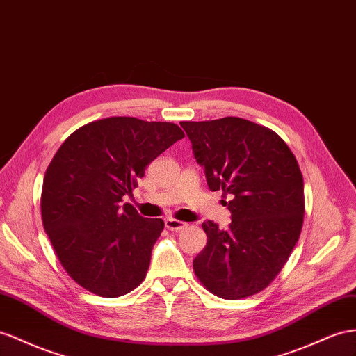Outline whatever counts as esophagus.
<instances>
[{
  "label": "esophagus",
  "instance_id": "34e87169",
  "mask_svg": "<svg viewBox=\"0 0 356 356\" xmlns=\"http://www.w3.org/2000/svg\"><path fill=\"white\" fill-rule=\"evenodd\" d=\"M165 227L168 230H172V232H179V230H184L188 227L186 222L184 221H179V220H175V218H167L165 220Z\"/></svg>",
  "mask_w": 356,
  "mask_h": 356
}]
</instances>
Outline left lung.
<instances>
[{"instance_id":"1","label":"left lung","mask_w":356,"mask_h":356,"mask_svg":"<svg viewBox=\"0 0 356 356\" xmlns=\"http://www.w3.org/2000/svg\"><path fill=\"white\" fill-rule=\"evenodd\" d=\"M204 167L207 185L230 195L227 230L202 224L207 243L194 272L211 293L241 299L268 287L290 257L302 230L304 179L280 135L239 117L180 122Z\"/></svg>"}]
</instances>
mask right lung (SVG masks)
I'll list each match as a JSON object with an SVG mask.
<instances>
[{
    "label": "right lung",
    "instance_id": "obj_1",
    "mask_svg": "<svg viewBox=\"0 0 356 356\" xmlns=\"http://www.w3.org/2000/svg\"><path fill=\"white\" fill-rule=\"evenodd\" d=\"M184 136L175 123L108 117L61 144L44 172L42 221L61 266L81 287L117 298L141 284L163 221L143 218L122 198Z\"/></svg>",
    "mask_w": 356,
    "mask_h": 356
}]
</instances>
